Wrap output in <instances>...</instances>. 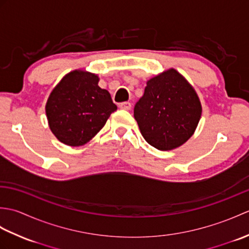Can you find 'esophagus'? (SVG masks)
I'll use <instances>...</instances> for the list:
<instances>
[{"instance_id":"esophagus-1","label":"esophagus","mask_w":249,"mask_h":249,"mask_svg":"<svg viewBox=\"0 0 249 249\" xmlns=\"http://www.w3.org/2000/svg\"><path fill=\"white\" fill-rule=\"evenodd\" d=\"M119 107L123 110H129L131 108V104L129 102H124L119 105Z\"/></svg>"}]
</instances>
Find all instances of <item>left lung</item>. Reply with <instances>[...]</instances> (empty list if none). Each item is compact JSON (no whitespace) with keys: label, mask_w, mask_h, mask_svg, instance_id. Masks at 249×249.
<instances>
[{"label":"left lung","mask_w":249,"mask_h":249,"mask_svg":"<svg viewBox=\"0 0 249 249\" xmlns=\"http://www.w3.org/2000/svg\"><path fill=\"white\" fill-rule=\"evenodd\" d=\"M201 112L197 93L173 68L146 82L143 96L134 108L143 138L160 151L185 143L194 135Z\"/></svg>","instance_id":"8db88e82"}]
</instances>
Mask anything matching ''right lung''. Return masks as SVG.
Instances as JSON below:
<instances>
[{
	"label": "right lung",
	"instance_id": "obj_1",
	"mask_svg": "<svg viewBox=\"0 0 249 249\" xmlns=\"http://www.w3.org/2000/svg\"><path fill=\"white\" fill-rule=\"evenodd\" d=\"M99 78L84 71H72L62 79L47 100L46 114L52 133L62 143L80 146L104 127L116 110Z\"/></svg>",
	"mask_w": 249,
	"mask_h": 249
}]
</instances>
